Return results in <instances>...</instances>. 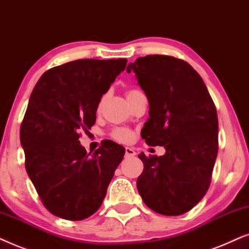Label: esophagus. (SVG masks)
<instances>
[{
  "mask_svg": "<svg viewBox=\"0 0 249 249\" xmlns=\"http://www.w3.org/2000/svg\"><path fill=\"white\" fill-rule=\"evenodd\" d=\"M134 155H135V151L133 148H128V147L125 148V157H133Z\"/></svg>",
  "mask_w": 249,
  "mask_h": 249,
  "instance_id": "obj_1",
  "label": "esophagus"
}]
</instances>
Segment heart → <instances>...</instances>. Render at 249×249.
<instances>
[{
    "instance_id": "1",
    "label": "heart",
    "mask_w": 249,
    "mask_h": 249,
    "mask_svg": "<svg viewBox=\"0 0 249 249\" xmlns=\"http://www.w3.org/2000/svg\"><path fill=\"white\" fill-rule=\"evenodd\" d=\"M135 91L138 90H128L126 92V97H130L132 93H134ZM101 106V102L100 105H99V107ZM111 137L112 139H115L116 141H119V142H123V143H127V142H131L133 140V133H132V131L128 130V128H125V127H116L115 130H112L111 132Z\"/></svg>"
}]
</instances>
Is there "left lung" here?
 I'll use <instances>...</instances> for the list:
<instances>
[{
  "label": "left lung",
  "mask_w": 249,
  "mask_h": 249,
  "mask_svg": "<svg viewBox=\"0 0 249 249\" xmlns=\"http://www.w3.org/2000/svg\"><path fill=\"white\" fill-rule=\"evenodd\" d=\"M149 101L141 137L163 145L164 156L139 158L143 172L137 187L158 214L178 216L196 206L211 184L218 150L216 108L199 74L170 55H145L127 66Z\"/></svg>",
  "instance_id": "obj_1"
}]
</instances>
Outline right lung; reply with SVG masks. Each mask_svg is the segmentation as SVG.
I'll use <instances>...</instances> for the list:
<instances>
[{
	"label": "right lung",
	"instance_id": "obj_1",
	"mask_svg": "<svg viewBox=\"0 0 249 249\" xmlns=\"http://www.w3.org/2000/svg\"><path fill=\"white\" fill-rule=\"evenodd\" d=\"M126 59H79L49 69L36 83L20 127L25 166L50 213L69 221L101 206L125 149L104 141L88 154L78 141L91 130L101 97Z\"/></svg>",
	"mask_w": 249,
	"mask_h": 249
}]
</instances>
